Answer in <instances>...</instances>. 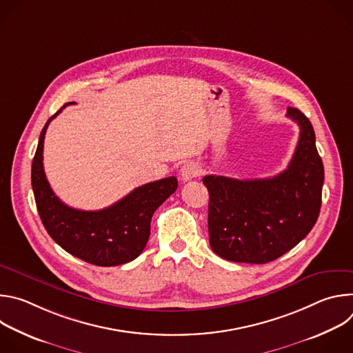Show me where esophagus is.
Returning a JSON list of instances; mask_svg holds the SVG:
<instances>
[{"label": "esophagus", "instance_id": "1", "mask_svg": "<svg viewBox=\"0 0 353 353\" xmlns=\"http://www.w3.org/2000/svg\"><path fill=\"white\" fill-rule=\"evenodd\" d=\"M199 166L195 163V162H185L183 166H181V170H180V177L183 181H188L194 177H196L199 174Z\"/></svg>", "mask_w": 353, "mask_h": 353}]
</instances>
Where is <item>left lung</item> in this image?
Returning a JSON list of instances; mask_svg holds the SVG:
<instances>
[{
	"instance_id": "1",
	"label": "left lung",
	"mask_w": 353,
	"mask_h": 353,
	"mask_svg": "<svg viewBox=\"0 0 353 353\" xmlns=\"http://www.w3.org/2000/svg\"><path fill=\"white\" fill-rule=\"evenodd\" d=\"M286 116L300 128L288 168L270 179L237 180L205 176L210 192V244L234 263L265 264L303 240L321 208L324 166L309 119L294 108Z\"/></svg>"
}]
</instances>
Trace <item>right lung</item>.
Returning a JSON list of instances; mask_svg holds the SVG:
<instances>
[{
  "mask_svg": "<svg viewBox=\"0 0 353 353\" xmlns=\"http://www.w3.org/2000/svg\"><path fill=\"white\" fill-rule=\"evenodd\" d=\"M68 105L72 102L63 109ZM63 109L50 117L41 130L32 163V188L40 219L52 239L74 257L99 267L130 263L145 248L150 219L176 191L177 179L172 176L137 187L100 211H81L65 205L50 187L43 169L46 130Z\"/></svg>",
  "mask_w": 353,
  "mask_h": 353,
  "instance_id": "add662e5",
  "label": "right lung"
}]
</instances>
